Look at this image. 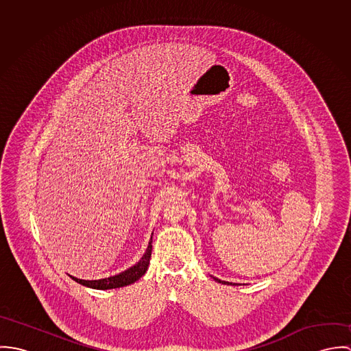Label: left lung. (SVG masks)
Instances as JSON below:
<instances>
[{
	"label": "left lung",
	"instance_id": "left-lung-1",
	"mask_svg": "<svg viewBox=\"0 0 351 351\" xmlns=\"http://www.w3.org/2000/svg\"><path fill=\"white\" fill-rule=\"evenodd\" d=\"M215 281H217V282H221V284H226V285H232V282L230 284V282H227V281H221V280H219V278H215Z\"/></svg>",
	"mask_w": 351,
	"mask_h": 351
}]
</instances>
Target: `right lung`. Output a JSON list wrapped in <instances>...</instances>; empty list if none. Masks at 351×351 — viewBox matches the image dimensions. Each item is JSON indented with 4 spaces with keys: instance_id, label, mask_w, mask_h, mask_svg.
Returning a JSON list of instances; mask_svg holds the SVG:
<instances>
[{
    "instance_id": "right-lung-1",
    "label": "right lung",
    "mask_w": 351,
    "mask_h": 351,
    "mask_svg": "<svg viewBox=\"0 0 351 351\" xmlns=\"http://www.w3.org/2000/svg\"><path fill=\"white\" fill-rule=\"evenodd\" d=\"M152 235H151L150 242L147 246V250L143 254V256L141 258V261L134 265L132 267L127 269L125 271H121L116 276L108 277V278H101V280H80L77 277L70 276L75 282L88 287V288H93V289H114V288H121V287H127L134 284L135 281H138L149 269L150 265L151 250H152Z\"/></svg>"
}]
</instances>
